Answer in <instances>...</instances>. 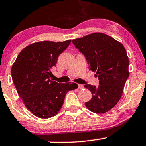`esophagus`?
<instances>
[{"label":"esophagus","mask_w":146,"mask_h":146,"mask_svg":"<svg viewBox=\"0 0 146 146\" xmlns=\"http://www.w3.org/2000/svg\"><path fill=\"white\" fill-rule=\"evenodd\" d=\"M78 88L79 89H82V88H84V86L82 84H78Z\"/></svg>","instance_id":"esophagus-1"}]
</instances>
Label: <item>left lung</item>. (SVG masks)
I'll return each mask as SVG.
<instances>
[{
  "mask_svg": "<svg viewBox=\"0 0 146 146\" xmlns=\"http://www.w3.org/2000/svg\"><path fill=\"white\" fill-rule=\"evenodd\" d=\"M72 42L100 81L98 86H84L92 94L91 100L85 104L94 113L109 111L121 98L129 75L126 50L120 42L102 33H94Z\"/></svg>",
  "mask_w": 146,
  "mask_h": 146,
  "instance_id": "left-lung-1",
  "label": "left lung"
}]
</instances>
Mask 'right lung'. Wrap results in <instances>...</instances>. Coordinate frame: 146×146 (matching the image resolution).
<instances>
[{"label":"right lung","mask_w":146,"mask_h":146,"mask_svg":"<svg viewBox=\"0 0 146 146\" xmlns=\"http://www.w3.org/2000/svg\"><path fill=\"white\" fill-rule=\"evenodd\" d=\"M71 40L38 42L22 50L11 68L18 94L26 108L37 117L48 119L58 113L68 92L78 88L75 83L52 80L50 70Z\"/></svg>","instance_id":"obj_1"}]
</instances>
